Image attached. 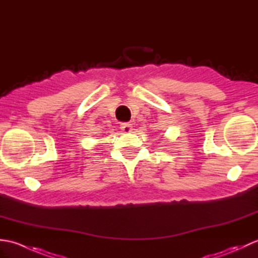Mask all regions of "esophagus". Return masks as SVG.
<instances>
[{
  "label": "esophagus",
  "mask_w": 258,
  "mask_h": 258,
  "mask_svg": "<svg viewBox=\"0 0 258 258\" xmlns=\"http://www.w3.org/2000/svg\"><path fill=\"white\" fill-rule=\"evenodd\" d=\"M120 130L124 131L125 133H130V132H132L133 125L131 123H122L120 124Z\"/></svg>",
  "instance_id": "esophagus-1"
}]
</instances>
